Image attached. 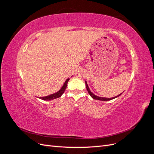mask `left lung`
I'll use <instances>...</instances> for the list:
<instances>
[{
    "instance_id": "left-lung-1",
    "label": "left lung",
    "mask_w": 154,
    "mask_h": 154,
    "mask_svg": "<svg viewBox=\"0 0 154 154\" xmlns=\"http://www.w3.org/2000/svg\"><path fill=\"white\" fill-rule=\"evenodd\" d=\"M85 85H86V88H87V91H88V94H90V96L92 97L93 99L97 100H100V101H109V100H113V99H114V98H116V97H119L121 94H122H122H119V95H118V96H115V97H110V98H108V97H102L97 96H96V95L93 94V93L91 91L89 87H88V84H87V83L86 81H85Z\"/></svg>"
}]
</instances>
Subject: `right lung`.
Segmentation results:
<instances>
[{"label":"right lung","mask_w":154,"mask_h":154,"mask_svg":"<svg viewBox=\"0 0 154 154\" xmlns=\"http://www.w3.org/2000/svg\"><path fill=\"white\" fill-rule=\"evenodd\" d=\"M69 80V78L67 79V80H66V82H65L64 84L63 85V86L62 87V88H60V89L57 92L54 93V94H50V95H48L47 96H44V97H39L38 98L42 100H45V101H49V100H53L54 99H56V98H58V97H61L62 95L63 94V92H65V91H66V88L67 86V83Z\"/></svg>","instance_id":"1"}]
</instances>
